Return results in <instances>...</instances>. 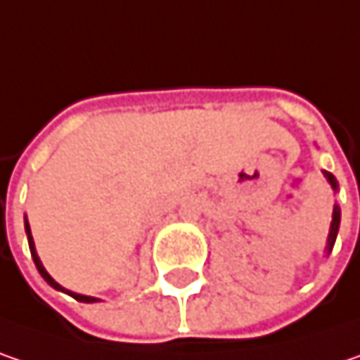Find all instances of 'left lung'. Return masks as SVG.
Instances as JSON below:
<instances>
[{"mask_svg": "<svg viewBox=\"0 0 360 360\" xmlns=\"http://www.w3.org/2000/svg\"><path fill=\"white\" fill-rule=\"evenodd\" d=\"M323 176L328 178V182L332 184V188H336L338 186V182H336V178L330 174V172H323ZM338 227H340V209L338 207H334V215H332V225H330V236H328V250H332V245L336 242V236H338Z\"/></svg>", "mask_w": 360, "mask_h": 360, "instance_id": "1", "label": "left lung"}]
</instances>
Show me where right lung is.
Masks as SVG:
<instances>
[{
    "instance_id": "obj_1",
    "label": "right lung",
    "mask_w": 360,
    "mask_h": 360,
    "mask_svg": "<svg viewBox=\"0 0 360 360\" xmlns=\"http://www.w3.org/2000/svg\"><path fill=\"white\" fill-rule=\"evenodd\" d=\"M26 233H28V245H30V252H32V260H34V264H37V269H39L40 276L51 285V287H55V289H59V291H65L63 287L59 285V283H55L53 281V276L44 270L42 266V262H40L39 254H37V250H34V242H32V236H30V225H28V221H26ZM69 295L73 297V299H77V301H84V303H91V301H98V299H94V297H86V295H77V293H69Z\"/></svg>"
}]
</instances>
